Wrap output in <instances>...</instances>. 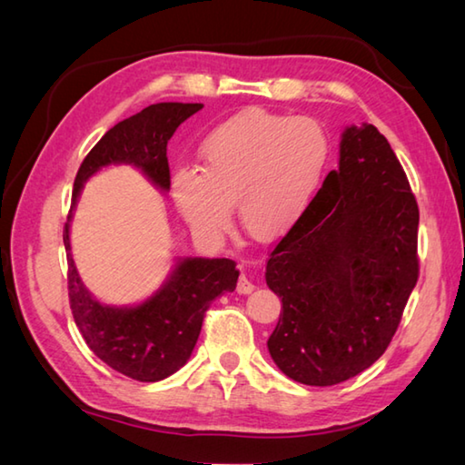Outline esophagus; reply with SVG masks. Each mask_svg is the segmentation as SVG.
I'll list each match as a JSON object with an SVG mask.
<instances>
[{"instance_id": "esophagus-1", "label": "esophagus", "mask_w": 465, "mask_h": 465, "mask_svg": "<svg viewBox=\"0 0 465 465\" xmlns=\"http://www.w3.org/2000/svg\"><path fill=\"white\" fill-rule=\"evenodd\" d=\"M253 288H255V285L252 283V280L248 278V275H242V278H240V282H238V292L240 293H243V295H248V293H252L253 292Z\"/></svg>"}]
</instances>
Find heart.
<instances>
[{
  "mask_svg": "<svg viewBox=\"0 0 465 465\" xmlns=\"http://www.w3.org/2000/svg\"><path fill=\"white\" fill-rule=\"evenodd\" d=\"M200 162V170L180 167L172 180L183 222L212 238L227 230L235 203L243 230L272 242L308 212L330 162V140L310 117L250 110L205 137Z\"/></svg>",
  "mask_w": 465,
  "mask_h": 465,
  "instance_id": "obj_1",
  "label": "heart"
}]
</instances>
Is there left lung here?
<instances>
[{"label":"left lung","instance_id":"left-lung-1","mask_svg":"<svg viewBox=\"0 0 465 465\" xmlns=\"http://www.w3.org/2000/svg\"><path fill=\"white\" fill-rule=\"evenodd\" d=\"M418 223L388 140L371 124L345 127L340 167L265 265L282 298L268 350L288 378L335 385L380 360L418 283Z\"/></svg>","mask_w":465,"mask_h":465}]
</instances>
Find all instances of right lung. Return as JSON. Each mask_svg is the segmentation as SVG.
<instances>
[{
  "label": "right lung",
  "instance_id": "add662e5",
  "mask_svg": "<svg viewBox=\"0 0 465 465\" xmlns=\"http://www.w3.org/2000/svg\"><path fill=\"white\" fill-rule=\"evenodd\" d=\"M203 104L163 102L114 125L77 170L72 210L64 227L67 292L77 330L97 358L137 381H160L185 365L200 338L203 315L223 292H233L240 272L233 260H180L162 290L134 308H112L85 290L69 245V222L85 180L112 163H132L160 190H170L167 142Z\"/></svg>",
  "mask_w": 465,
  "mask_h": 465
}]
</instances>
